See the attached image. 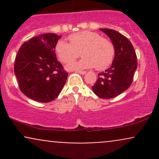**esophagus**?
Returning <instances> with one entry per match:
<instances>
[{
  "instance_id": "esophagus-1",
  "label": "esophagus",
  "mask_w": 159,
  "mask_h": 159,
  "mask_svg": "<svg viewBox=\"0 0 159 159\" xmlns=\"http://www.w3.org/2000/svg\"><path fill=\"white\" fill-rule=\"evenodd\" d=\"M76 72H78V73H80L81 75H84L86 73L85 71H76Z\"/></svg>"
}]
</instances>
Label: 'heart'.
Segmentation results:
<instances>
[{"instance_id": "b5f03b06", "label": "heart", "mask_w": 159, "mask_h": 159, "mask_svg": "<svg viewBox=\"0 0 159 159\" xmlns=\"http://www.w3.org/2000/svg\"><path fill=\"white\" fill-rule=\"evenodd\" d=\"M70 43L60 40L56 45V53L63 63H69L80 56L83 59L66 66L69 70L90 69L96 67L103 70L112 63L115 55V47L112 42L102 37L96 32L84 30L69 36Z\"/></svg>"}]
</instances>
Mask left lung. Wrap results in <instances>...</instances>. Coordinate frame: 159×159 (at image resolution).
<instances>
[{"mask_svg": "<svg viewBox=\"0 0 159 159\" xmlns=\"http://www.w3.org/2000/svg\"><path fill=\"white\" fill-rule=\"evenodd\" d=\"M100 30L112 41L115 55L111 66L98 74V80L92 89L99 98H111L121 94L132 84L138 61L134 47L128 38L112 29Z\"/></svg>", "mask_w": 159, "mask_h": 159, "instance_id": "left-lung-1", "label": "left lung"}]
</instances>
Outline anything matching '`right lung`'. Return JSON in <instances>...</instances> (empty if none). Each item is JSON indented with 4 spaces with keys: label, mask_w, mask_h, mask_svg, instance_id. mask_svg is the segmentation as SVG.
Masks as SVG:
<instances>
[{
    "label": "right lung",
    "mask_w": 159,
    "mask_h": 159,
    "mask_svg": "<svg viewBox=\"0 0 159 159\" xmlns=\"http://www.w3.org/2000/svg\"><path fill=\"white\" fill-rule=\"evenodd\" d=\"M61 36L45 34L25 42L16 57L14 72L27 97L50 102L59 96L68 73L57 61L55 47Z\"/></svg>",
    "instance_id": "1"
}]
</instances>
